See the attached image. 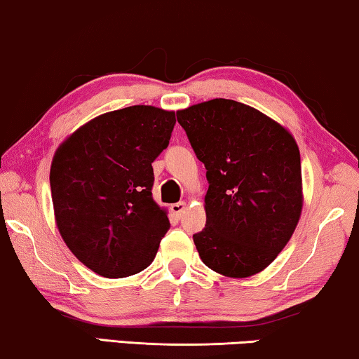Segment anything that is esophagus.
<instances>
[{
  "label": "esophagus",
  "instance_id": "esophagus-1",
  "mask_svg": "<svg viewBox=\"0 0 359 359\" xmlns=\"http://www.w3.org/2000/svg\"><path fill=\"white\" fill-rule=\"evenodd\" d=\"M185 210H187V205H185V201H179V203H174L172 205V211L177 214V216L180 217L182 214L185 212Z\"/></svg>",
  "mask_w": 359,
  "mask_h": 359
}]
</instances>
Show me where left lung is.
<instances>
[{"label":"left lung","mask_w":359,"mask_h":359,"mask_svg":"<svg viewBox=\"0 0 359 359\" xmlns=\"http://www.w3.org/2000/svg\"><path fill=\"white\" fill-rule=\"evenodd\" d=\"M196 158L205 164L206 226L194 235L210 269L250 277L269 266L302 214L297 142L263 112L216 98L177 112Z\"/></svg>","instance_id":"8db88e82"}]
</instances>
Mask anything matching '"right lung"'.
Returning <instances> with one entry per match:
<instances>
[{
	"label": "right lung",
	"mask_w": 359,
	"mask_h": 359,
	"mask_svg": "<svg viewBox=\"0 0 359 359\" xmlns=\"http://www.w3.org/2000/svg\"><path fill=\"white\" fill-rule=\"evenodd\" d=\"M174 126L172 111L128 106L90 121L57 148L50 170L57 229L96 274H137L156 256L170 222L153 200L151 163Z\"/></svg>",
	"instance_id": "add662e5"
}]
</instances>
